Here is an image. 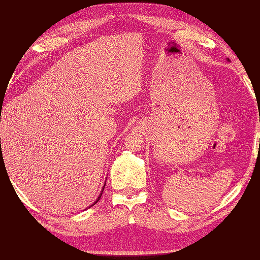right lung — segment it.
<instances>
[{
  "mask_svg": "<svg viewBox=\"0 0 260 260\" xmlns=\"http://www.w3.org/2000/svg\"><path fill=\"white\" fill-rule=\"evenodd\" d=\"M0 141H1V140H0ZM104 187H105V183H104V186H103V188H102V191H101V193H100V196L98 197V200H96V201L94 202V203H93V204H91V205L89 206V208H91V206H93V205H95V204H96V203H98V202L100 201V199H101V196H102V192H103V190H104Z\"/></svg>",
  "mask_w": 260,
  "mask_h": 260,
  "instance_id": "1",
  "label": "right lung"
}]
</instances>
